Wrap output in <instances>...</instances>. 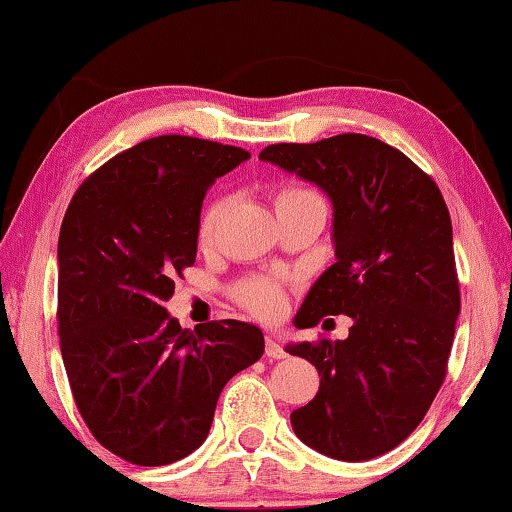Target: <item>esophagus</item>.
<instances>
[{
	"label": "esophagus",
	"mask_w": 512,
	"mask_h": 512,
	"mask_svg": "<svg viewBox=\"0 0 512 512\" xmlns=\"http://www.w3.org/2000/svg\"><path fill=\"white\" fill-rule=\"evenodd\" d=\"M266 356L269 358H285L287 356V352H285V347L280 345L278 340H273V338H266Z\"/></svg>",
	"instance_id": "esophagus-1"
}]
</instances>
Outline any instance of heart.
Wrapping results in <instances>:
<instances>
[{
  "label": "heart",
  "mask_w": 512,
  "mask_h": 512,
  "mask_svg": "<svg viewBox=\"0 0 512 512\" xmlns=\"http://www.w3.org/2000/svg\"><path fill=\"white\" fill-rule=\"evenodd\" d=\"M285 193H299V190L289 188V190H282L280 195H285ZM223 209H225L223 200H216L213 204H209L207 211H204L202 225H200L202 236H211L213 227H216ZM239 299L243 301L246 308H250L255 315L264 317V319L278 317L280 312L285 310V303H287L285 289H282L278 282H273L269 278H255V280L243 282L239 289Z\"/></svg>",
  "instance_id": "heart-1"
}]
</instances>
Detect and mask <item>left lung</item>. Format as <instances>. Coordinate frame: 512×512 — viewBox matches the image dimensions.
<instances>
[{
    "label": "left lung",
    "instance_id": "1",
    "mask_svg": "<svg viewBox=\"0 0 512 512\" xmlns=\"http://www.w3.org/2000/svg\"><path fill=\"white\" fill-rule=\"evenodd\" d=\"M259 160L333 204L335 264L310 287L296 329L352 317L347 340L287 345L322 377L292 427L317 453L372 460L416 430L444 384L460 315L451 213L437 183L377 137L271 144Z\"/></svg>",
    "mask_w": 512,
    "mask_h": 512
}]
</instances>
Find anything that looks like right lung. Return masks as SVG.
I'll list each match as a JSON object with an SVG mask.
<instances>
[{
  "instance_id": "right-lung-1",
  "label": "right lung",
  "mask_w": 512,
  "mask_h": 512,
  "mask_svg": "<svg viewBox=\"0 0 512 512\" xmlns=\"http://www.w3.org/2000/svg\"><path fill=\"white\" fill-rule=\"evenodd\" d=\"M246 149L160 135L121 151L75 190L59 232L61 358L91 434L140 467L200 448L227 381L264 335L236 319L181 329L165 301L195 264L213 181Z\"/></svg>"
}]
</instances>
